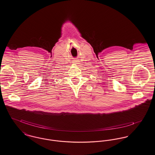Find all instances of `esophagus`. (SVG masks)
<instances>
[{"label": "esophagus", "mask_w": 155, "mask_h": 155, "mask_svg": "<svg viewBox=\"0 0 155 155\" xmlns=\"http://www.w3.org/2000/svg\"><path fill=\"white\" fill-rule=\"evenodd\" d=\"M76 64H77V63H76Z\"/></svg>", "instance_id": "34e87169"}]
</instances>
